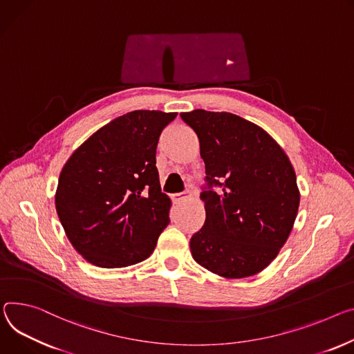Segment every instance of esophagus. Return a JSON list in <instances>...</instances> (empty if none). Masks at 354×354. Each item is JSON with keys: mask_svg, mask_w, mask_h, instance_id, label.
Masks as SVG:
<instances>
[{"mask_svg": "<svg viewBox=\"0 0 354 354\" xmlns=\"http://www.w3.org/2000/svg\"><path fill=\"white\" fill-rule=\"evenodd\" d=\"M189 196H190V192H189V190H185V192H182V194L174 195V201H175V202H180V201H183V199H187Z\"/></svg>", "mask_w": 354, "mask_h": 354, "instance_id": "obj_1", "label": "esophagus"}]
</instances>
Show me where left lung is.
<instances>
[{
  "mask_svg": "<svg viewBox=\"0 0 354 354\" xmlns=\"http://www.w3.org/2000/svg\"><path fill=\"white\" fill-rule=\"evenodd\" d=\"M180 117L199 138L206 169V220L190 239L192 257L224 278L263 271L298 213L291 160L261 127L236 114L198 109Z\"/></svg>",
  "mask_w": 354,
  "mask_h": 354,
  "instance_id": "1",
  "label": "left lung"
}]
</instances>
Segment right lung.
Instances as JSON below:
<instances>
[{
    "instance_id": "obj_1",
    "label": "right lung",
    "mask_w": 354,
    "mask_h": 354,
    "mask_svg": "<svg viewBox=\"0 0 354 354\" xmlns=\"http://www.w3.org/2000/svg\"><path fill=\"white\" fill-rule=\"evenodd\" d=\"M176 113L136 110L95 131L68 159L56 212L75 250L102 268L133 266L152 254L169 224L156 145Z\"/></svg>"
}]
</instances>
